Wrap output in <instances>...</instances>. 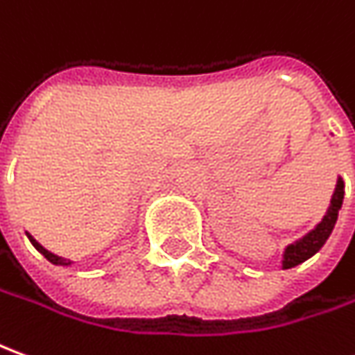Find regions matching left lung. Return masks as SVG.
I'll return each instance as SVG.
<instances>
[{
    "mask_svg": "<svg viewBox=\"0 0 355 355\" xmlns=\"http://www.w3.org/2000/svg\"><path fill=\"white\" fill-rule=\"evenodd\" d=\"M342 200H344V182H342V178H338L336 190H334L332 200H330V206L327 209V216L322 218V221L311 233H307L305 237L299 239L297 243H293V245H289L286 248L284 260H282L284 268H293V266H297L301 262L311 259L315 252H319L322 245L327 243V239L330 237L332 229H334V223L338 219V209L342 208Z\"/></svg>",
    "mask_w": 355,
    "mask_h": 355,
    "instance_id": "left-lung-1",
    "label": "left lung"
}]
</instances>
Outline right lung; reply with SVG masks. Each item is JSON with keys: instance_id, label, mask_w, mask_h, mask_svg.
Masks as SVG:
<instances>
[{"instance_id": "1", "label": "right lung", "mask_w": 355, "mask_h": 355, "mask_svg": "<svg viewBox=\"0 0 355 355\" xmlns=\"http://www.w3.org/2000/svg\"><path fill=\"white\" fill-rule=\"evenodd\" d=\"M26 237H28V241L33 243V247H35L36 250H38V252H40V254H42V257H44L46 260H50L52 264H58V266H67V264H71V260L62 259V257H56V254H52V252H48V250H46V248L42 247L40 243H36L35 239L31 237L28 233H26Z\"/></svg>"}]
</instances>
